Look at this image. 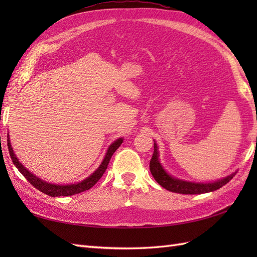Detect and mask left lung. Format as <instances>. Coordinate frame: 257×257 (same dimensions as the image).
I'll return each instance as SVG.
<instances>
[{
  "mask_svg": "<svg viewBox=\"0 0 257 257\" xmlns=\"http://www.w3.org/2000/svg\"><path fill=\"white\" fill-rule=\"evenodd\" d=\"M149 167L152 177L155 178L156 181L159 183L161 187L171 191V192L181 194H202L212 192V191L220 189L227 182H230L233 177L236 174V172H234L230 174V176H227L226 178H223L221 180H217L215 182L210 183H194L176 179L169 176L165 169L162 168L159 161V152H158V146L156 145V143L154 144V155H152Z\"/></svg>",
  "mask_w": 257,
  "mask_h": 257,
  "instance_id": "1",
  "label": "left lung"
}]
</instances>
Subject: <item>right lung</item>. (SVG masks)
Masks as SVG:
<instances>
[{"label": "right lung", "mask_w": 257, "mask_h": 257, "mask_svg": "<svg viewBox=\"0 0 257 257\" xmlns=\"http://www.w3.org/2000/svg\"><path fill=\"white\" fill-rule=\"evenodd\" d=\"M121 144H122V138L117 139L113 144L110 145V147H109L107 150V154L101 162V165L98 167L97 170L92 173L91 176H89L88 178L85 179L84 181H81L79 183L69 184V185L51 184V183L43 181V180H41L40 178L35 177L34 174H32L26 168H24L21 165L20 161L18 160V158H16L14 155V151L12 149V147H11L10 140H8V148H9L11 159H12L14 166L19 169V171L23 174L25 179L33 185V187L36 188L37 190H40L41 192L45 193L50 196H68V195H74V194H77L80 192H84V191L89 190L91 187H94V185L98 182V180H99L102 177V174L105 173L106 169L108 167V163H109V161H110L113 152L119 148Z\"/></svg>", "instance_id": "obj_1"}]
</instances>
